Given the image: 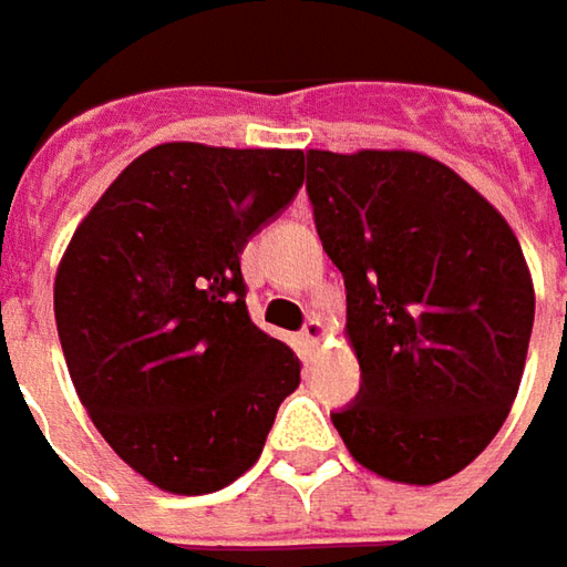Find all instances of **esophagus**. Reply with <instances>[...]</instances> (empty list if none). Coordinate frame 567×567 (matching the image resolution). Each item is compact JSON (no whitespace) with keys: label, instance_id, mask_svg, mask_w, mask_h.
I'll list each match as a JSON object with an SVG mask.
<instances>
[{"label":"esophagus","instance_id":"obj_1","mask_svg":"<svg viewBox=\"0 0 567 567\" xmlns=\"http://www.w3.org/2000/svg\"><path fill=\"white\" fill-rule=\"evenodd\" d=\"M301 337H305V343H308V347H320V343L327 340V323H323L320 317H311V320L305 323Z\"/></svg>","mask_w":567,"mask_h":567}]
</instances>
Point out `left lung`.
<instances>
[{
  "instance_id": "8db88e82",
  "label": "left lung",
  "mask_w": 567,
  "mask_h": 567,
  "mask_svg": "<svg viewBox=\"0 0 567 567\" xmlns=\"http://www.w3.org/2000/svg\"><path fill=\"white\" fill-rule=\"evenodd\" d=\"M308 195L362 369L333 426L379 478L446 482L519 391L536 315L519 240L478 188L416 151H308Z\"/></svg>"
}]
</instances>
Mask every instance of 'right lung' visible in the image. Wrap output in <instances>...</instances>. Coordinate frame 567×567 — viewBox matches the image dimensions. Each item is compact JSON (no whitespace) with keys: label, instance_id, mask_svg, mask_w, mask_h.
Segmentation results:
<instances>
[{"label":"right lung","instance_id":"1","mask_svg":"<svg viewBox=\"0 0 567 567\" xmlns=\"http://www.w3.org/2000/svg\"><path fill=\"white\" fill-rule=\"evenodd\" d=\"M305 183L301 151L173 141L127 163L53 279L73 388L105 443L169 494L256 465L301 362L247 311L240 252Z\"/></svg>","mask_w":567,"mask_h":567}]
</instances>
